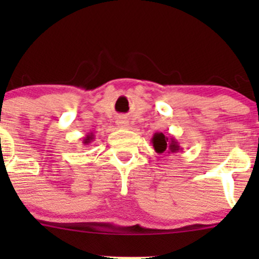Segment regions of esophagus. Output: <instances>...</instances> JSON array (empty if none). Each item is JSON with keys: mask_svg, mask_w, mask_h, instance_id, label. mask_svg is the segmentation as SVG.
I'll return each mask as SVG.
<instances>
[{"mask_svg": "<svg viewBox=\"0 0 259 259\" xmlns=\"http://www.w3.org/2000/svg\"><path fill=\"white\" fill-rule=\"evenodd\" d=\"M117 125H119L120 127H126L127 125H129V122H127L126 119H124V117H121V119L117 120Z\"/></svg>", "mask_w": 259, "mask_h": 259, "instance_id": "1", "label": "esophagus"}]
</instances>
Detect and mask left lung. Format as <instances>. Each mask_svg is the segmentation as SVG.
<instances>
[{"label":"left lung","mask_w":259,"mask_h":259,"mask_svg":"<svg viewBox=\"0 0 259 259\" xmlns=\"http://www.w3.org/2000/svg\"><path fill=\"white\" fill-rule=\"evenodd\" d=\"M151 143H153L154 150L158 154H176L183 150V148L179 145L178 140L176 138H168L163 133H155L151 138Z\"/></svg>","instance_id":"8db88e82"}]
</instances>
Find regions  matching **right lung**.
I'll return each mask as SVG.
<instances>
[{
    "mask_svg": "<svg viewBox=\"0 0 259 259\" xmlns=\"http://www.w3.org/2000/svg\"><path fill=\"white\" fill-rule=\"evenodd\" d=\"M94 139H95V135H94V133H89V134L82 139V144L89 145L91 142H94Z\"/></svg>",
    "mask_w": 259,
    "mask_h": 259,
    "instance_id": "obj_1",
    "label": "right lung"
}]
</instances>
